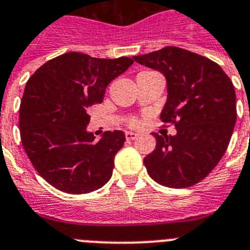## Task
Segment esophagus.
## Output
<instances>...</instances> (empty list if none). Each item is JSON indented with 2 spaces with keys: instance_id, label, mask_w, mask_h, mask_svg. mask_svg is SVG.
<instances>
[{
  "instance_id": "esophagus-1",
  "label": "esophagus",
  "mask_w": 250,
  "mask_h": 250,
  "mask_svg": "<svg viewBox=\"0 0 250 250\" xmlns=\"http://www.w3.org/2000/svg\"><path fill=\"white\" fill-rule=\"evenodd\" d=\"M137 137H138V134L134 133V132H125V138L129 139V141H133Z\"/></svg>"
}]
</instances>
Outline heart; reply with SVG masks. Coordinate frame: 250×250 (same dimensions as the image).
<instances>
[{"mask_svg":"<svg viewBox=\"0 0 250 250\" xmlns=\"http://www.w3.org/2000/svg\"><path fill=\"white\" fill-rule=\"evenodd\" d=\"M132 123H133V125H137V122H136V121H132Z\"/></svg>","mask_w":250,"mask_h":250,"instance_id":"b5f03b06","label":"heart"}]
</instances>
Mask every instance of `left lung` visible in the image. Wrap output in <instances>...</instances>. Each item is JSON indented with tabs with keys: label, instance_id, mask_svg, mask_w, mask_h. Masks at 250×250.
<instances>
[{
	"label": "left lung",
	"instance_id": "obj_1",
	"mask_svg": "<svg viewBox=\"0 0 250 250\" xmlns=\"http://www.w3.org/2000/svg\"><path fill=\"white\" fill-rule=\"evenodd\" d=\"M161 72L167 81V102L161 113L177 134L159 136L143 162L157 183L169 188L197 184L226 153L237 121L234 86L219 64L179 47H164L133 57Z\"/></svg>",
	"mask_w": 250,
	"mask_h": 250
}]
</instances>
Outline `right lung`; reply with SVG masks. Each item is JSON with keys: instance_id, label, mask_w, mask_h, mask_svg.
<instances>
[{"instance_id": "add662e5", "label": "right lung", "mask_w": 250, "mask_h": 250, "mask_svg": "<svg viewBox=\"0 0 250 250\" xmlns=\"http://www.w3.org/2000/svg\"><path fill=\"white\" fill-rule=\"evenodd\" d=\"M133 63L68 52L48 61L27 81L20 107L21 141L31 163L51 186L71 194L100 189L111 179L122 130L96 139L87 130L91 105Z\"/></svg>"}]
</instances>
